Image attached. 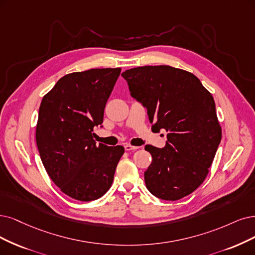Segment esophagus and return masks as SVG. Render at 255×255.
<instances>
[{
  "label": "esophagus",
  "mask_w": 255,
  "mask_h": 255,
  "mask_svg": "<svg viewBox=\"0 0 255 255\" xmlns=\"http://www.w3.org/2000/svg\"><path fill=\"white\" fill-rule=\"evenodd\" d=\"M124 147H125L126 151H130V150H137L139 148L137 146H132V145H130V144H125Z\"/></svg>",
  "instance_id": "1"
}]
</instances>
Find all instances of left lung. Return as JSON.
<instances>
[{"instance_id":"1","label":"left lung","mask_w":255,"mask_h":255,"mask_svg":"<svg viewBox=\"0 0 255 255\" xmlns=\"http://www.w3.org/2000/svg\"><path fill=\"white\" fill-rule=\"evenodd\" d=\"M122 77L152 127L167 132L165 147L145 146L152 156L147 189L161 200L183 199L204 182L221 143L212 94L194 74L171 66L132 68Z\"/></svg>"}]
</instances>
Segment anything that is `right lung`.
Listing matches in <instances>:
<instances>
[{"mask_svg": "<svg viewBox=\"0 0 255 255\" xmlns=\"http://www.w3.org/2000/svg\"><path fill=\"white\" fill-rule=\"evenodd\" d=\"M121 68L90 69L61 78L43 98L35 139L52 182L82 202L100 199L111 187L125 149L93 139Z\"/></svg>", "mask_w": 255, "mask_h": 255, "instance_id": "add662e5", "label": "right lung"}]
</instances>
